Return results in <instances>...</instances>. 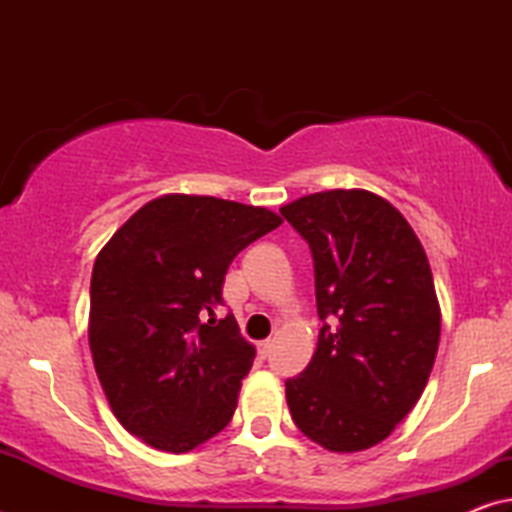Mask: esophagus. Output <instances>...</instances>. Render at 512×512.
Segmentation results:
<instances>
[{"label":"esophagus","mask_w":512,"mask_h":512,"mask_svg":"<svg viewBox=\"0 0 512 512\" xmlns=\"http://www.w3.org/2000/svg\"><path fill=\"white\" fill-rule=\"evenodd\" d=\"M271 350H273V341H262V343H257V354H259V359H268V357H271Z\"/></svg>","instance_id":"obj_1"}]
</instances>
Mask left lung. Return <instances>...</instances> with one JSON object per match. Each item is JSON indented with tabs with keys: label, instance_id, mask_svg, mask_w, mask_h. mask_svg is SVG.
I'll use <instances>...</instances> for the list:
<instances>
[{
	"label": "left lung",
	"instance_id": "left-lung-1",
	"mask_svg": "<svg viewBox=\"0 0 512 512\" xmlns=\"http://www.w3.org/2000/svg\"><path fill=\"white\" fill-rule=\"evenodd\" d=\"M314 257L323 320L309 366L287 379L296 427L329 452L391 436L427 386L440 339L429 259L409 221L366 189L280 207Z\"/></svg>",
	"mask_w": 512,
	"mask_h": 512
}]
</instances>
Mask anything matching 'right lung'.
I'll return each mask as SVG.
<instances>
[{"label": "right lung", "mask_w": 512, "mask_h": 512, "mask_svg": "<svg viewBox=\"0 0 512 512\" xmlns=\"http://www.w3.org/2000/svg\"><path fill=\"white\" fill-rule=\"evenodd\" d=\"M280 216L214 196L167 194L142 205L97 255L90 350L121 427L185 454L228 427L255 348L223 307L241 250Z\"/></svg>", "instance_id": "obj_1"}]
</instances>
